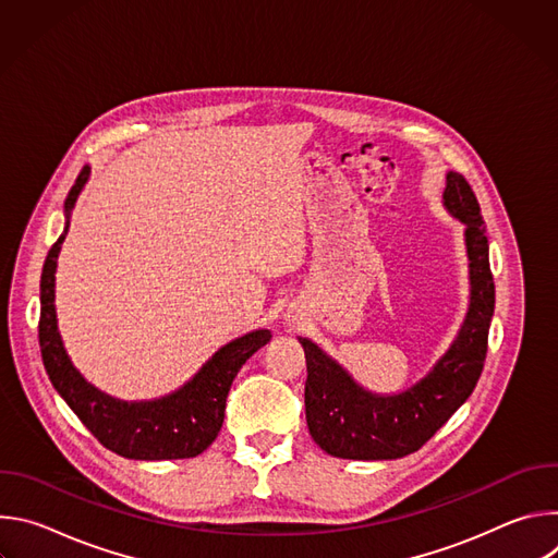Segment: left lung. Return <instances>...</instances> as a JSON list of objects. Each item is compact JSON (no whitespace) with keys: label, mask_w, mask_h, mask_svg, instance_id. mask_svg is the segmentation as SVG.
I'll list each match as a JSON object with an SVG mask.
<instances>
[{"label":"left lung","mask_w":558,"mask_h":558,"mask_svg":"<svg viewBox=\"0 0 558 558\" xmlns=\"http://www.w3.org/2000/svg\"><path fill=\"white\" fill-rule=\"evenodd\" d=\"M444 205L465 225L470 308L463 327L428 377L395 397L371 395L313 342L306 357L304 409L313 441L342 459H400L420 450L468 400L482 377L495 313V280L480 203L459 172H448Z\"/></svg>","instance_id":"obj_1"}]
</instances>
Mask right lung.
Here are the masks:
<instances>
[{
  "label": "right lung",
  "mask_w": 558,
  "mask_h": 558,
  "mask_svg": "<svg viewBox=\"0 0 558 558\" xmlns=\"http://www.w3.org/2000/svg\"><path fill=\"white\" fill-rule=\"evenodd\" d=\"M90 168L78 172L65 198V229L50 247L41 271L39 347L46 373L65 404L82 424L112 452L128 459H187L201 454L218 437L225 402L233 377L243 364L271 340L269 331H254L222 347L181 390L156 402L128 404L90 386L70 364L54 315V269L65 241L70 216Z\"/></svg>",
  "instance_id": "obj_1"
}]
</instances>
